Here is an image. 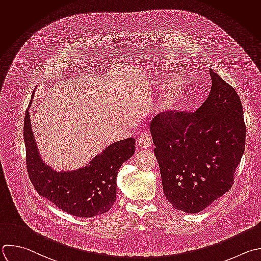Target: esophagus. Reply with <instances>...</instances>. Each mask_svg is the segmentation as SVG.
<instances>
[{
  "label": "esophagus",
  "mask_w": 261,
  "mask_h": 261,
  "mask_svg": "<svg viewBox=\"0 0 261 261\" xmlns=\"http://www.w3.org/2000/svg\"><path fill=\"white\" fill-rule=\"evenodd\" d=\"M137 144L140 147H149L151 146V138L147 133H141L137 138Z\"/></svg>",
  "instance_id": "34e87169"
}]
</instances>
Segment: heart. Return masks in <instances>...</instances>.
Segmentation results:
<instances>
[{"instance_id":"1","label":"heart","mask_w":261,"mask_h":261,"mask_svg":"<svg viewBox=\"0 0 261 261\" xmlns=\"http://www.w3.org/2000/svg\"><path fill=\"white\" fill-rule=\"evenodd\" d=\"M180 92H181V83L179 82V83H176V86L174 87V89L172 90V92H171V93H170V95H169V99H170V101L172 102V101L176 100V99H177V97L179 96Z\"/></svg>"}]
</instances>
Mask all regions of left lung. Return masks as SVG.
Masks as SVG:
<instances>
[{"instance_id":"1","label":"left lung","mask_w":261,"mask_h":261,"mask_svg":"<svg viewBox=\"0 0 261 261\" xmlns=\"http://www.w3.org/2000/svg\"><path fill=\"white\" fill-rule=\"evenodd\" d=\"M211 89L196 112L170 110L149 125L169 203L198 213L230 190L245 150L246 124L234 88L210 69Z\"/></svg>"}]
</instances>
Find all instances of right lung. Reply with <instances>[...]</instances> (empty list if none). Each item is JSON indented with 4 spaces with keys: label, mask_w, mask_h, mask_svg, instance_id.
<instances>
[{
    "label": "right lung",
    "mask_w": 261,
    "mask_h": 261,
    "mask_svg": "<svg viewBox=\"0 0 261 261\" xmlns=\"http://www.w3.org/2000/svg\"><path fill=\"white\" fill-rule=\"evenodd\" d=\"M23 137L28 174L40 196L77 217H93L112 208L117 199L119 169L135 152L133 137L111 144L89 166L72 172H56L41 160L29 110L24 117Z\"/></svg>",
    "instance_id": "obj_1"
}]
</instances>
